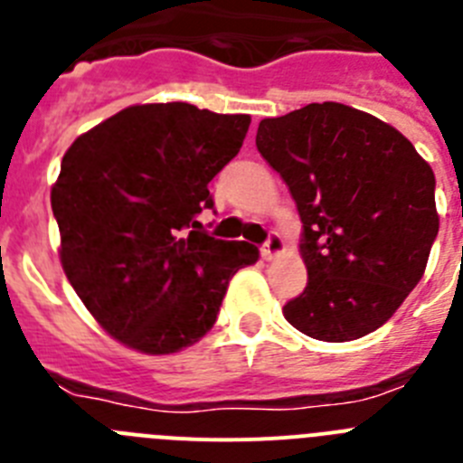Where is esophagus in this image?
<instances>
[{"instance_id":"34e87169","label":"esophagus","mask_w":463,"mask_h":463,"mask_svg":"<svg viewBox=\"0 0 463 463\" xmlns=\"http://www.w3.org/2000/svg\"><path fill=\"white\" fill-rule=\"evenodd\" d=\"M282 248H285V243H282V236L276 234V232H271L267 239V243L261 245V257H264V260H273V257L280 255Z\"/></svg>"}]
</instances>
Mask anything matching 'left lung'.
Wrapping results in <instances>:
<instances>
[{"instance_id": "8db88e82", "label": "left lung", "mask_w": 463, "mask_h": 463, "mask_svg": "<svg viewBox=\"0 0 463 463\" xmlns=\"http://www.w3.org/2000/svg\"><path fill=\"white\" fill-rule=\"evenodd\" d=\"M255 143L304 222L308 285L285 304V320L326 343L383 326L439 234L431 166L394 127L336 101L261 120Z\"/></svg>"}]
</instances>
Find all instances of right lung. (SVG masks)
<instances>
[{
	"instance_id": "add662e5",
	"label": "right lung",
	"mask_w": 463,
	"mask_h": 463,
	"mask_svg": "<svg viewBox=\"0 0 463 463\" xmlns=\"http://www.w3.org/2000/svg\"><path fill=\"white\" fill-rule=\"evenodd\" d=\"M250 116L171 101L120 110L80 134L52 185L60 261L122 345L171 354L211 331L229 280L255 264L245 241L203 232L208 183L239 155Z\"/></svg>"
}]
</instances>
